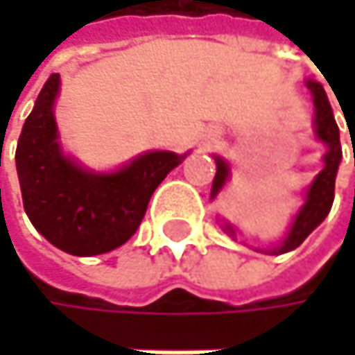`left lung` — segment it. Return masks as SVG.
Returning a JSON list of instances; mask_svg holds the SVG:
<instances>
[{"label":"left lung","mask_w":355,"mask_h":355,"mask_svg":"<svg viewBox=\"0 0 355 355\" xmlns=\"http://www.w3.org/2000/svg\"><path fill=\"white\" fill-rule=\"evenodd\" d=\"M309 88L313 92V103H315V125H317V137L320 141H324L329 146V152L324 154V168L320 171L315 182L309 189V197L306 203L302 205L300 214L296 216L292 230L288 232L286 241L277 248L269 250L271 254H282L288 250H294L296 247H300L306 236L319 226L320 222L327 218V214L331 211L333 199H335V177H337V168L341 162V144H339V127L335 123L333 110L331 105L327 101V94L322 90V86L317 82H309ZM218 164V173L214 178L211 184V197H216L220 193V189L224 187L226 178H228V164L222 158H216ZM226 232L232 236L234 230L226 224Z\"/></svg>","instance_id":"obj_1"}]
</instances>
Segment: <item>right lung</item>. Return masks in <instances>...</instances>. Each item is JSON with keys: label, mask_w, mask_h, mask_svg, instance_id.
I'll list each match as a JSON object with an SVG mask.
<instances>
[{"label": "right lung", "mask_w": 355, "mask_h": 355, "mask_svg": "<svg viewBox=\"0 0 355 355\" xmlns=\"http://www.w3.org/2000/svg\"><path fill=\"white\" fill-rule=\"evenodd\" d=\"M57 92L59 76L53 73L18 139L16 168L24 209L36 230L57 248L78 257L108 252L135 234L152 193L182 156L148 152L112 175L82 171L57 144Z\"/></svg>", "instance_id": "right-lung-1"}]
</instances>
